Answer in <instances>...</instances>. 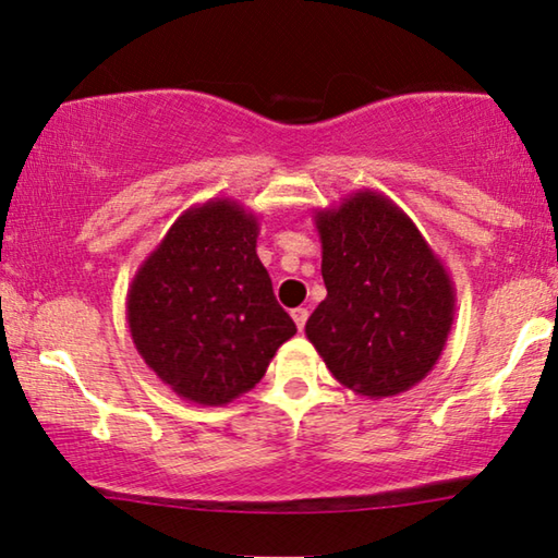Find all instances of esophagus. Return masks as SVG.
<instances>
[{"label": "esophagus", "instance_id": "34e87169", "mask_svg": "<svg viewBox=\"0 0 558 558\" xmlns=\"http://www.w3.org/2000/svg\"><path fill=\"white\" fill-rule=\"evenodd\" d=\"M290 315H293L298 330H303L305 328V320H307V307H295V311L290 313Z\"/></svg>", "mask_w": 558, "mask_h": 558}]
</instances>
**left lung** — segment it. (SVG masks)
Here are the masks:
<instances>
[{
	"label": "left lung",
	"instance_id": "1",
	"mask_svg": "<svg viewBox=\"0 0 558 558\" xmlns=\"http://www.w3.org/2000/svg\"><path fill=\"white\" fill-rule=\"evenodd\" d=\"M326 301L305 336L340 386L388 398L434 371L453 326V280L393 199L359 190L315 210Z\"/></svg>",
	"mask_w": 558,
	"mask_h": 558
}]
</instances>
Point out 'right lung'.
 <instances>
[{"mask_svg":"<svg viewBox=\"0 0 558 558\" xmlns=\"http://www.w3.org/2000/svg\"><path fill=\"white\" fill-rule=\"evenodd\" d=\"M257 235L251 210L213 197L172 222L130 282L132 343L185 401L226 405L247 393L295 336L257 257Z\"/></svg>","mask_w":558,"mask_h":558,"instance_id":"add662e5","label":"right lung"}]
</instances>
